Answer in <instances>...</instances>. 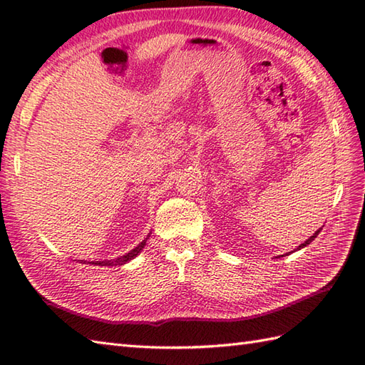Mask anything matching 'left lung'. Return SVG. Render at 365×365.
Listing matches in <instances>:
<instances>
[{
    "mask_svg": "<svg viewBox=\"0 0 365 365\" xmlns=\"http://www.w3.org/2000/svg\"><path fill=\"white\" fill-rule=\"evenodd\" d=\"M319 232H321V229H319V230H316V232H314V234H313V235H311V237H309V238H308V240H307V242H305V243H302V245H300V246H299V250H302V247H305V246H307V245H309V243H311V242H313V240H314V238H316V237H317V235H319Z\"/></svg>",
    "mask_w": 365,
    "mask_h": 365,
    "instance_id": "1",
    "label": "left lung"
}]
</instances>
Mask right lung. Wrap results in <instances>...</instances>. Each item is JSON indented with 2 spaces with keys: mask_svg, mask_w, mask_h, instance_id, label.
Returning a JSON list of instances; mask_svg holds the SVG:
<instances>
[{
  "mask_svg": "<svg viewBox=\"0 0 365 365\" xmlns=\"http://www.w3.org/2000/svg\"><path fill=\"white\" fill-rule=\"evenodd\" d=\"M148 238V237H147ZM147 238L144 240V242L142 243H139L135 250H131L128 254H125V255H122V257H118V259L115 260H103V262H93V264H99V266H120V264H125L127 262H130V260H133L135 259V257L144 250V246H145V243H147ZM88 263H91V262H88Z\"/></svg>",
  "mask_w": 365,
  "mask_h": 365,
  "instance_id": "1",
  "label": "right lung"
}]
</instances>
